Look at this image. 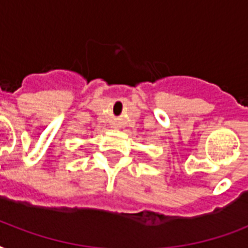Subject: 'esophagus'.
I'll list each match as a JSON object with an SVG mask.
<instances>
[{
    "mask_svg": "<svg viewBox=\"0 0 248 248\" xmlns=\"http://www.w3.org/2000/svg\"><path fill=\"white\" fill-rule=\"evenodd\" d=\"M114 126H117V124H114Z\"/></svg>",
    "mask_w": 248,
    "mask_h": 248,
    "instance_id": "34e87169",
    "label": "esophagus"
}]
</instances>
